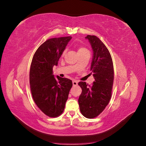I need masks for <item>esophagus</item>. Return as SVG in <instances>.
<instances>
[{"label":"esophagus","instance_id":"obj_1","mask_svg":"<svg viewBox=\"0 0 146 146\" xmlns=\"http://www.w3.org/2000/svg\"><path fill=\"white\" fill-rule=\"evenodd\" d=\"M72 84H73V86H76V85H77L78 82L77 80H73L72 81Z\"/></svg>","mask_w":146,"mask_h":146}]
</instances>
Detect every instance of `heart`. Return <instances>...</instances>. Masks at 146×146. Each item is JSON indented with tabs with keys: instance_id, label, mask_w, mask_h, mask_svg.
Here are the masks:
<instances>
[{
	"instance_id": "b5f03b06",
	"label": "heart",
	"mask_w": 146,
	"mask_h": 146,
	"mask_svg": "<svg viewBox=\"0 0 146 146\" xmlns=\"http://www.w3.org/2000/svg\"><path fill=\"white\" fill-rule=\"evenodd\" d=\"M66 50H64L63 53V55H64L65 54ZM85 52H89L87 48H86L85 47H81L80 48H78V54H80V53H85Z\"/></svg>"
}]
</instances>
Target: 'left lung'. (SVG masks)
Segmentation results:
<instances>
[{
    "instance_id": "8db88e82",
    "label": "left lung",
    "mask_w": 146,
    "mask_h": 146,
    "mask_svg": "<svg viewBox=\"0 0 146 146\" xmlns=\"http://www.w3.org/2000/svg\"><path fill=\"white\" fill-rule=\"evenodd\" d=\"M93 52L91 64L94 82L92 85L80 82L82 90L78 99L81 113L86 118L96 117L104 111L111 97L114 69L110 53L100 39L93 35L85 37Z\"/></svg>"
}]
</instances>
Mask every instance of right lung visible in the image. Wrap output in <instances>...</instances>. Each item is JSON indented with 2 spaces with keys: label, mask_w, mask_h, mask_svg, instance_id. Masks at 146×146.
Instances as JSON below:
<instances>
[{
  "label": "right lung",
  "mask_w": 146,
  "mask_h": 146,
  "mask_svg": "<svg viewBox=\"0 0 146 146\" xmlns=\"http://www.w3.org/2000/svg\"><path fill=\"white\" fill-rule=\"evenodd\" d=\"M71 36L48 39L38 47L33 55L30 69V90L38 107L50 117L63 112L72 80L53 74Z\"/></svg>",
  "instance_id": "add662e5"
}]
</instances>
